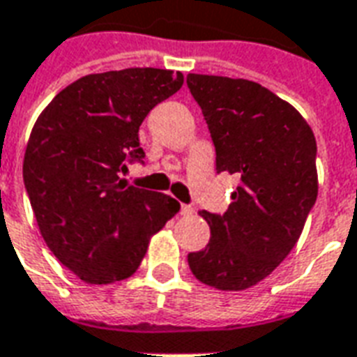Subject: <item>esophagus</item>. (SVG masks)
Wrapping results in <instances>:
<instances>
[{
    "instance_id": "1",
    "label": "esophagus",
    "mask_w": 357,
    "mask_h": 357,
    "mask_svg": "<svg viewBox=\"0 0 357 357\" xmlns=\"http://www.w3.org/2000/svg\"><path fill=\"white\" fill-rule=\"evenodd\" d=\"M179 212H181V215H183V218H189V215H192V213H195V208H192V206H189V204H181V210H179Z\"/></svg>"
}]
</instances>
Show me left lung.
I'll use <instances>...</instances> for the list:
<instances>
[{
  "label": "left lung",
  "instance_id": "8db88e82",
  "mask_svg": "<svg viewBox=\"0 0 357 357\" xmlns=\"http://www.w3.org/2000/svg\"><path fill=\"white\" fill-rule=\"evenodd\" d=\"M187 86L212 136L215 170L238 178L225 213L200 212L212 236L187 261L206 286L248 289L303 232L318 197L316 138L293 105L259 83L189 73Z\"/></svg>",
  "mask_w": 357,
  "mask_h": 357
}]
</instances>
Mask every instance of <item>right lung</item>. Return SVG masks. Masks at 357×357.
<instances>
[{
    "mask_svg": "<svg viewBox=\"0 0 357 357\" xmlns=\"http://www.w3.org/2000/svg\"><path fill=\"white\" fill-rule=\"evenodd\" d=\"M181 84L179 71L157 68L84 75L33 125L24 187L49 250L86 284L132 276L149 238L179 212L178 200L126 185L121 172L144 165L139 125Z\"/></svg>",
    "mask_w": 357,
    "mask_h": 357,
    "instance_id": "add662e5",
    "label": "right lung"
}]
</instances>
